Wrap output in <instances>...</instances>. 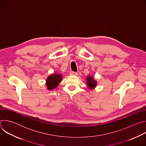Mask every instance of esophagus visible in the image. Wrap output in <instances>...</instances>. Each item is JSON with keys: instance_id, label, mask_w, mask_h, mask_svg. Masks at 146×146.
<instances>
[{"instance_id": "34e87169", "label": "esophagus", "mask_w": 146, "mask_h": 146, "mask_svg": "<svg viewBox=\"0 0 146 146\" xmlns=\"http://www.w3.org/2000/svg\"><path fill=\"white\" fill-rule=\"evenodd\" d=\"M70 75L73 76H76L77 75V73L74 72H70Z\"/></svg>"}]
</instances>
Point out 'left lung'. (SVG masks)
<instances>
[{"mask_svg": "<svg viewBox=\"0 0 146 146\" xmlns=\"http://www.w3.org/2000/svg\"><path fill=\"white\" fill-rule=\"evenodd\" d=\"M86 84L88 88L92 90L95 89L97 86V81L92 76L89 74L86 77Z\"/></svg>", "mask_w": 146, "mask_h": 146, "instance_id": "1", "label": "left lung"}]
</instances>
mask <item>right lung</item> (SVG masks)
I'll return each instance as SVG.
<instances>
[{
	"instance_id": "add662e5",
	"label": "right lung",
	"mask_w": 146,
	"mask_h": 146,
	"mask_svg": "<svg viewBox=\"0 0 146 146\" xmlns=\"http://www.w3.org/2000/svg\"><path fill=\"white\" fill-rule=\"evenodd\" d=\"M62 80V75L59 73H52L49 75L46 80V86L48 90H53L56 88L59 83Z\"/></svg>"
}]
</instances>
